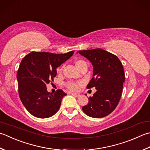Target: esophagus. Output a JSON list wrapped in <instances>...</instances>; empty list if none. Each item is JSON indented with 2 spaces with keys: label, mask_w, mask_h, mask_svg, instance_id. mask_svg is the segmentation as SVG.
Wrapping results in <instances>:
<instances>
[{
  "label": "esophagus",
  "mask_w": 150,
  "mask_h": 150,
  "mask_svg": "<svg viewBox=\"0 0 150 150\" xmlns=\"http://www.w3.org/2000/svg\"><path fill=\"white\" fill-rule=\"evenodd\" d=\"M71 94H72L73 96L76 97V98H79V97L81 96L80 93H72Z\"/></svg>",
  "instance_id": "34e87169"
}]
</instances>
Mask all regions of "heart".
<instances>
[{"instance_id":"1","label":"heart","mask_w":150,"mask_h":150,"mask_svg":"<svg viewBox=\"0 0 150 150\" xmlns=\"http://www.w3.org/2000/svg\"><path fill=\"white\" fill-rule=\"evenodd\" d=\"M85 63H86V62H85V61H84L83 60H79L77 61H76L75 65H76V66H77V68L79 69V68H80L81 66ZM66 86L70 90L74 91V90H77V88H78L77 84H76L75 83H73V82H69V83H67V84H66Z\"/></svg>"}]
</instances>
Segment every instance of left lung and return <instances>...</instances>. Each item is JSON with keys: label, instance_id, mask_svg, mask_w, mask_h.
<instances>
[{"label": "left lung", "instance_id": "8db88e82", "mask_svg": "<svg viewBox=\"0 0 150 150\" xmlns=\"http://www.w3.org/2000/svg\"><path fill=\"white\" fill-rule=\"evenodd\" d=\"M77 53L86 58L93 66V78L87 88L96 87V92L83 107V112L90 117L103 118L115 109L121 98L125 82L124 70L119 58L101 49L84 50Z\"/></svg>", "mask_w": 150, "mask_h": 150}]
</instances>
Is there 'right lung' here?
<instances>
[{"mask_svg": "<svg viewBox=\"0 0 150 150\" xmlns=\"http://www.w3.org/2000/svg\"><path fill=\"white\" fill-rule=\"evenodd\" d=\"M73 53L74 51L65 54L31 52L23 58L17 71L19 95L32 115L47 118L59 110L62 99L67 94L60 89L54 94L48 92L46 85L53 81L56 69Z\"/></svg>", "mask_w": 150, "mask_h": 150, "instance_id": "1", "label": "right lung"}]
</instances>
